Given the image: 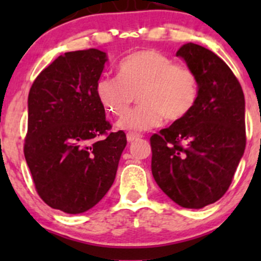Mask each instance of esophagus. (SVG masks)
<instances>
[{
    "mask_svg": "<svg viewBox=\"0 0 261 261\" xmlns=\"http://www.w3.org/2000/svg\"><path fill=\"white\" fill-rule=\"evenodd\" d=\"M141 135L140 134H134V133H128L127 135H126V139H127V142H134V141H136V140H139V139H141Z\"/></svg>",
    "mask_w": 261,
    "mask_h": 261,
    "instance_id": "obj_1",
    "label": "esophagus"
}]
</instances>
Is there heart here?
Wrapping results in <instances>:
<instances>
[{
    "mask_svg": "<svg viewBox=\"0 0 261 261\" xmlns=\"http://www.w3.org/2000/svg\"><path fill=\"white\" fill-rule=\"evenodd\" d=\"M118 77L97 81L95 95L112 115L121 116L138 93L140 106L122 116L116 126L127 131H146L169 120L184 118L199 98V79L193 68L174 64L154 49H143L124 58L116 67Z\"/></svg>",
    "mask_w": 261,
    "mask_h": 261,
    "instance_id": "1",
    "label": "heart"
}]
</instances>
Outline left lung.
<instances>
[{
  "label": "left lung",
  "mask_w": 261,
  "mask_h": 261,
  "mask_svg": "<svg viewBox=\"0 0 261 261\" xmlns=\"http://www.w3.org/2000/svg\"><path fill=\"white\" fill-rule=\"evenodd\" d=\"M199 79L188 115L151 137L152 174L163 193L185 208H202L228 190L245 149L241 83L222 59L197 44L176 51Z\"/></svg>",
  "instance_id": "left-lung-1"
}]
</instances>
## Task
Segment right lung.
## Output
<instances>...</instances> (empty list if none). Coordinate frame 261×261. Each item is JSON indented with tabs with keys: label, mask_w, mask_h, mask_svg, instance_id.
Returning a JSON list of instances; mask_svg holds the SVG:
<instances>
[{
	"label": "right lung",
	"mask_w": 261,
	"mask_h": 261,
	"mask_svg": "<svg viewBox=\"0 0 261 261\" xmlns=\"http://www.w3.org/2000/svg\"><path fill=\"white\" fill-rule=\"evenodd\" d=\"M107 61L98 49L65 53L29 91L27 164L39 196L66 214H82L103 199L127 142L124 131L108 133L112 125L95 95Z\"/></svg>",
	"instance_id": "1"
}]
</instances>
